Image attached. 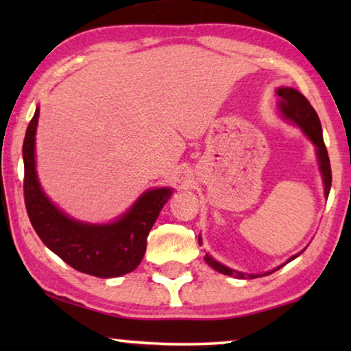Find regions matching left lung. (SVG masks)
Returning <instances> with one entry per match:
<instances>
[{
  "instance_id": "1",
  "label": "left lung",
  "mask_w": 351,
  "mask_h": 351,
  "mask_svg": "<svg viewBox=\"0 0 351 351\" xmlns=\"http://www.w3.org/2000/svg\"><path fill=\"white\" fill-rule=\"evenodd\" d=\"M276 94H278V97H280V100H278V110H280L281 117L285 118L286 121L299 126L300 131L306 136V138H308V141L315 145L316 160H318L321 179H323V185H324V196L328 198L329 191H330V182H332V174H330V162H329L328 150H326V145L323 141V129H321L318 114H316L315 108L311 107L308 100L305 99V95L300 94L299 90L294 88H278ZM198 243L203 244L201 234L198 237ZM302 252L289 257L285 263H281V265H278L276 268H273V270L265 271V273H244V271L233 270V268H230L227 265H223V263L215 261V258L213 256H209V254H206L204 261L209 267H213L215 271L222 273V275L234 276V278H238V280H254V278L271 275L273 271L280 270V268L285 267L286 263H289L291 261H294L295 257H299Z\"/></svg>"
}]
</instances>
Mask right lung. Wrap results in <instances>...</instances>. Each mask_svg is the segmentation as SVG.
Returning <instances> with one entry per match:
<instances>
[{
  "instance_id": "1",
  "label": "right lung",
  "mask_w": 351,
  "mask_h": 351,
  "mask_svg": "<svg viewBox=\"0 0 351 351\" xmlns=\"http://www.w3.org/2000/svg\"><path fill=\"white\" fill-rule=\"evenodd\" d=\"M40 118L36 105L23 141V195L30 222L41 241L75 270L97 278H117L131 273L142 262L147 237L172 189H150L117 220L89 223L70 217L43 191L36 172L35 136Z\"/></svg>"
}]
</instances>
